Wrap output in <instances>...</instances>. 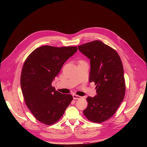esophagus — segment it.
Masks as SVG:
<instances>
[{"label": "esophagus", "instance_id": "1", "mask_svg": "<svg viewBox=\"0 0 147 147\" xmlns=\"http://www.w3.org/2000/svg\"><path fill=\"white\" fill-rule=\"evenodd\" d=\"M73 99H79L81 98V96H79V95H73Z\"/></svg>", "mask_w": 147, "mask_h": 147}]
</instances>
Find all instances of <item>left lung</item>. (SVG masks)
<instances>
[{
  "label": "left lung",
  "instance_id": "1",
  "mask_svg": "<svg viewBox=\"0 0 147 147\" xmlns=\"http://www.w3.org/2000/svg\"><path fill=\"white\" fill-rule=\"evenodd\" d=\"M90 59L89 80L96 86L97 95L86 98L83 114L90 121L102 123L115 114L125 95L126 86L122 62L118 53L100 40L78 46Z\"/></svg>",
  "mask_w": 147,
  "mask_h": 147
}]
</instances>
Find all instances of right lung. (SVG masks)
<instances>
[{
  "mask_svg": "<svg viewBox=\"0 0 147 147\" xmlns=\"http://www.w3.org/2000/svg\"><path fill=\"white\" fill-rule=\"evenodd\" d=\"M77 51V46H42L31 53L23 64L20 80L23 97L34 117L45 125L57 122L73 99L70 94L55 90L52 82Z\"/></svg>",
  "mask_w": 147,
  "mask_h": 147,
  "instance_id": "1",
  "label": "right lung"
}]
</instances>
